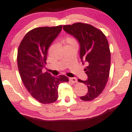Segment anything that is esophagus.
<instances>
[{
	"label": "esophagus",
	"instance_id": "1",
	"mask_svg": "<svg viewBox=\"0 0 132 132\" xmlns=\"http://www.w3.org/2000/svg\"><path fill=\"white\" fill-rule=\"evenodd\" d=\"M69 81H70L71 82H72V84H75V83H76L77 82H78L77 79L75 78H69Z\"/></svg>",
	"mask_w": 132,
	"mask_h": 132
}]
</instances>
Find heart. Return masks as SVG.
Returning <instances> with one entry per match:
<instances>
[{
    "label": "heart",
    "instance_id": "1",
    "mask_svg": "<svg viewBox=\"0 0 132 132\" xmlns=\"http://www.w3.org/2000/svg\"><path fill=\"white\" fill-rule=\"evenodd\" d=\"M65 42H66V45H77L76 40L74 37H71V36H68L65 38Z\"/></svg>",
    "mask_w": 132,
    "mask_h": 132
}]
</instances>
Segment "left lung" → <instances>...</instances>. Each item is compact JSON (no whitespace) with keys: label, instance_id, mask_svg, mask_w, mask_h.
<instances>
[{"label":"left lung","instance_id":"8db88e82","mask_svg":"<svg viewBox=\"0 0 132 132\" xmlns=\"http://www.w3.org/2000/svg\"><path fill=\"white\" fill-rule=\"evenodd\" d=\"M63 28L79 42L80 57L83 64H87L84 71L88 78L78 81L85 84L88 92L81 99L92 101L102 93L109 77L110 51L108 41L101 30L88 23L77 22L63 25Z\"/></svg>","mask_w":132,"mask_h":132}]
</instances>
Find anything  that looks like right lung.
I'll list each match as a JSON object with an SVG mask.
<instances>
[{
    "instance_id": "right-lung-1",
    "label": "right lung",
    "mask_w": 132,
    "mask_h": 132,
    "mask_svg": "<svg viewBox=\"0 0 132 132\" xmlns=\"http://www.w3.org/2000/svg\"><path fill=\"white\" fill-rule=\"evenodd\" d=\"M62 27L33 28L25 35L18 48L17 64L23 83L31 96L43 104L55 102L58 98L59 84L69 81L66 76L54 77L42 71L46 64L48 48Z\"/></svg>"
}]
</instances>
